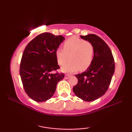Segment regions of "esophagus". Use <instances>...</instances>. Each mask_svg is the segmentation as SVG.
I'll list each match as a JSON object with an SVG mask.
<instances>
[{
	"mask_svg": "<svg viewBox=\"0 0 132 132\" xmlns=\"http://www.w3.org/2000/svg\"><path fill=\"white\" fill-rule=\"evenodd\" d=\"M70 77H71V75H68V74H66V75H65L64 78H65V79H69V78H70Z\"/></svg>",
	"mask_w": 132,
	"mask_h": 132,
	"instance_id": "1",
	"label": "esophagus"
}]
</instances>
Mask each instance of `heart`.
Returning a JSON list of instances; mask_svg holds the SVG:
<instances>
[{"label": "heart", "instance_id": "1", "mask_svg": "<svg viewBox=\"0 0 132 132\" xmlns=\"http://www.w3.org/2000/svg\"><path fill=\"white\" fill-rule=\"evenodd\" d=\"M94 48L90 42L78 37H71L63 44V50L57 49L56 56L57 63L61 66L71 61L62 68L64 72H73L79 69L84 71L93 61Z\"/></svg>", "mask_w": 132, "mask_h": 132}]
</instances>
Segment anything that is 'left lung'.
I'll return each instance as SVG.
<instances>
[{"instance_id":"left-lung-1","label":"left lung","mask_w":132,"mask_h":132,"mask_svg":"<svg viewBox=\"0 0 132 132\" xmlns=\"http://www.w3.org/2000/svg\"><path fill=\"white\" fill-rule=\"evenodd\" d=\"M94 46V54L91 65L85 72L75 76L78 82L73 92L83 101H94L101 97L108 89L115 71V62L108 45L94 34L81 35Z\"/></svg>"}]
</instances>
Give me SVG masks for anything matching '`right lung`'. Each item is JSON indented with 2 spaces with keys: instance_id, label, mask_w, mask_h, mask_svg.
<instances>
[{
  "instance_id": "1",
  "label": "right lung",
  "mask_w": 132,
  "mask_h": 132,
  "mask_svg": "<svg viewBox=\"0 0 132 132\" xmlns=\"http://www.w3.org/2000/svg\"><path fill=\"white\" fill-rule=\"evenodd\" d=\"M64 40L62 35L43 33L27 45L20 65V75L27 94L37 102H45L55 92L64 74L57 71L56 51ZM56 71L54 74L51 72Z\"/></svg>"
}]
</instances>
